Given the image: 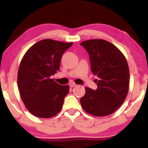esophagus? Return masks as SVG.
Masks as SVG:
<instances>
[{
	"mask_svg": "<svg viewBox=\"0 0 148 148\" xmlns=\"http://www.w3.org/2000/svg\"><path fill=\"white\" fill-rule=\"evenodd\" d=\"M75 86H77V84H75V83H73V82H71L69 84V86L71 87V88H73V87H75Z\"/></svg>",
	"mask_w": 148,
	"mask_h": 148,
	"instance_id": "obj_1",
	"label": "esophagus"
}]
</instances>
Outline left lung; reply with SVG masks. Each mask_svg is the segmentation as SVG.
<instances>
[{
  "instance_id": "obj_1",
  "label": "left lung",
  "mask_w": 148,
  "mask_h": 148,
  "mask_svg": "<svg viewBox=\"0 0 148 148\" xmlns=\"http://www.w3.org/2000/svg\"><path fill=\"white\" fill-rule=\"evenodd\" d=\"M81 45L90 55L91 71L98 77L96 79V90L85 88L81 105L93 116H108L121 106L128 94L129 69L127 60L118 48L106 40H86Z\"/></svg>"
}]
</instances>
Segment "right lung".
Instances as JSON below:
<instances>
[{
	"label": "right lung",
	"instance_id": "obj_1",
	"mask_svg": "<svg viewBox=\"0 0 148 148\" xmlns=\"http://www.w3.org/2000/svg\"><path fill=\"white\" fill-rule=\"evenodd\" d=\"M73 42L42 40L25 52L20 62L17 85L21 98L28 111L39 118L55 116L61 110L69 86L50 79L60 69V59Z\"/></svg>",
	"mask_w": 148,
	"mask_h": 148
}]
</instances>
